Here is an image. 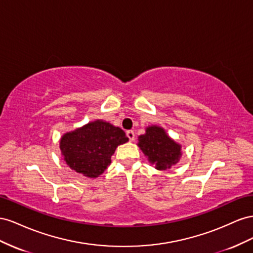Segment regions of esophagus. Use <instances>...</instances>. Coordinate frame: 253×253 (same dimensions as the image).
Returning a JSON list of instances; mask_svg holds the SVG:
<instances>
[{
    "instance_id": "34e87169",
    "label": "esophagus",
    "mask_w": 253,
    "mask_h": 253,
    "mask_svg": "<svg viewBox=\"0 0 253 253\" xmlns=\"http://www.w3.org/2000/svg\"><path fill=\"white\" fill-rule=\"evenodd\" d=\"M126 135L128 136V139H129V141H134V132L132 131V130H128V131H126Z\"/></svg>"
}]
</instances>
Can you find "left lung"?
Wrapping results in <instances>:
<instances>
[{"mask_svg":"<svg viewBox=\"0 0 253 253\" xmlns=\"http://www.w3.org/2000/svg\"><path fill=\"white\" fill-rule=\"evenodd\" d=\"M138 141V146L148 162L155 165L158 170H165L174 167L182 156L181 144L171 139L161 126H147L145 133L139 135Z\"/></svg>","mask_w":253,"mask_h":253,"instance_id":"left-lung-1","label":"left lung"}]
</instances>
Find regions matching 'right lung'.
I'll list each match as a JSON object with an SVG mask.
<instances>
[{"mask_svg": "<svg viewBox=\"0 0 253 253\" xmlns=\"http://www.w3.org/2000/svg\"><path fill=\"white\" fill-rule=\"evenodd\" d=\"M128 141L120 127L95 120L64 133L59 147L71 169L84 177L97 178L110 165L117 147Z\"/></svg>", "mask_w": 253, "mask_h": 253, "instance_id": "right-lung-1", "label": "right lung"}]
</instances>
